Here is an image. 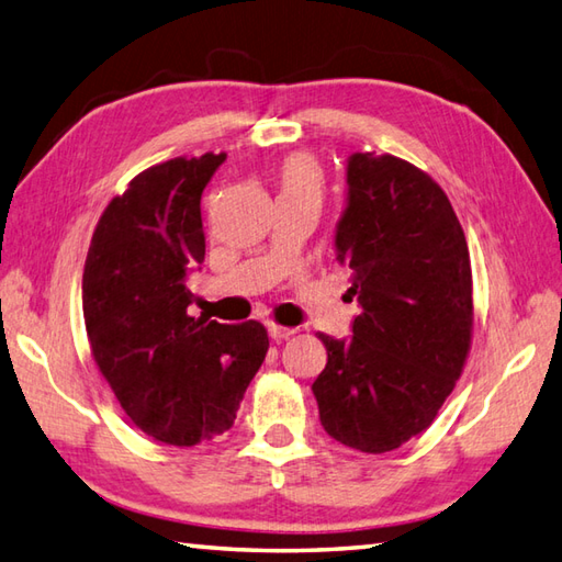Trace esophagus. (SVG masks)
<instances>
[{
  "label": "esophagus",
  "instance_id": "1",
  "mask_svg": "<svg viewBox=\"0 0 562 562\" xmlns=\"http://www.w3.org/2000/svg\"><path fill=\"white\" fill-rule=\"evenodd\" d=\"M295 329H291V327H281V325H273V323H269V337L271 339H277V341H281V339H289L291 335H293Z\"/></svg>",
  "mask_w": 562,
  "mask_h": 562
}]
</instances>
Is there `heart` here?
<instances>
[{
    "label": "heart",
    "instance_id": "b5f03b06",
    "mask_svg": "<svg viewBox=\"0 0 562 562\" xmlns=\"http://www.w3.org/2000/svg\"><path fill=\"white\" fill-rule=\"evenodd\" d=\"M279 187L283 196H317L323 189V175L313 157L293 155L279 167Z\"/></svg>",
    "mask_w": 562,
    "mask_h": 562
}]
</instances>
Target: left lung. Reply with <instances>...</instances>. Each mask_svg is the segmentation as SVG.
I'll return each instance as SVG.
<instances>
[{
  "instance_id": "8db88e82",
  "label": "left lung",
  "mask_w": 562,
  "mask_h": 562,
  "mask_svg": "<svg viewBox=\"0 0 562 562\" xmlns=\"http://www.w3.org/2000/svg\"><path fill=\"white\" fill-rule=\"evenodd\" d=\"M335 249L361 313L349 339L319 335V422L339 443L385 453L425 431L461 378L473 331L471 255L437 181L373 153L347 159Z\"/></svg>"
}]
</instances>
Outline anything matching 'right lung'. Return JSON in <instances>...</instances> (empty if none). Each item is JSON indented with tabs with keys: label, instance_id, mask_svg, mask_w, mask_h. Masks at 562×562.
Here are the masks:
<instances>
[{
	"label": "right lung",
	"instance_id": "add662e5",
	"mask_svg": "<svg viewBox=\"0 0 562 562\" xmlns=\"http://www.w3.org/2000/svg\"><path fill=\"white\" fill-rule=\"evenodd\" d=\"M225 153L177 157L137 175L91 237L82 307L91 353L133 425L193 446L233 427L267 357L265 325L191 317L187 279L201 269V193Z\"/></svg>",
	"mask_w": 562,
	"mask_h": 562
}]
</instances>
